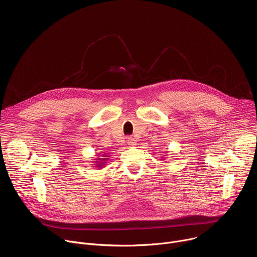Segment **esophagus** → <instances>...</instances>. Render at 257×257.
Returning a JSON list of instances; mask_svg holds the SVG:
<instances>
[{"mask_svg": "<svg viewBox=\"0 0 257 257\" xmlns=\"http://www.w3.org/2000/svg\"><path fill=\"white\" fill-rule=\"evenodd\" d=\"M127 143H128L129 145H135V144H136V140H135L133 137H128Z\"/></svg>", "mask_w": 257, "mask_h": 257, "instance_id": "obj_1", "label": "esophagus"}]
</instances>
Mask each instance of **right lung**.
Returning a JSON list of instances; mask_svg holds the SVG:
<instances>
[{
	"label": "right lung",
	"instance_id": "1",
	"mask_svg": "<svg viewBox=\"0 0 257 257\" xmlns=\"http://www.w3.org/2000/svg\"><path fill=\"white\" fill-rule=\"evenodd\" d=\"M103 156H104V155H103ZM99 160H100V161H102V162H103V161H104V160H106V159H105V158H103V159H102V160H101V159H99ZM100 164H103V163H101V162H100ZM100 164H97V165H99V166H100V167H101V166H103V165H100ZM100 167H99V168H100Z\"/></svg>",
	"mask_w": 257,
	"mask_h": 257
}]
</instances>
